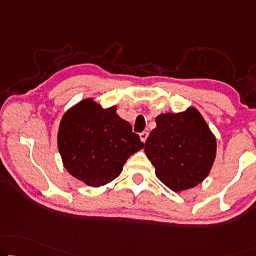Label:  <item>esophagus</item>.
<instances>
[{
  "instance_id": "1",
  "label": "esophagus",
  "mask_w": 256,
  "mask_h": 256,
  "mask_svg": "<svg viewBox=\"0 0 256 256\" xmlns=\"http://www.w3.org/2000/svg\"><path fill=\"white\" fill-rule=\"evenodd\" d=\"M147 136H148V133L147 132L144 131L142 133H140V139H141V141H142V142H146Z\"/></svg>"
}]
</instances>
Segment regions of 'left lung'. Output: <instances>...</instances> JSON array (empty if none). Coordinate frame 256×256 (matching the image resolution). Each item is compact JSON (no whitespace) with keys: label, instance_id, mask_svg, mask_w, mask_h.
Instances as JSON below:
<instances>
[{"label":"left lung","instance_id":"1","mask_svg":"<svg viewBox=\"0 0 256 256\" xmlns=\"http://www.w3.org/2000/svg\"><path fill=\"white\" fill-rule=\"evenodd\" d=\"M144 144L155 174L174 192L196 188L210 172L216 158V136L199 110L160 114Z\"/></svg>","mask_w":256,"mask_h":256}]
</instances>
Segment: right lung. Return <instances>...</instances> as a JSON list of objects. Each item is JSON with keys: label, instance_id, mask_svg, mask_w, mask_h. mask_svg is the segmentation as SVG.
<instances>
[{"label": "right lung", "instance_id": "right-lung-1", "mask_svg": "<svg viewBox=\"0 0 256 256\" xmlns=\"http://www.w3.org/2000/svg\"><path fill=\"white\" fill-rule=\"evenodd\" d=\"M117 106H102L92 98L68 109L57 132L63 166L72 177L87 186L100 188L120 176L126 160L144 148Z\"/></svg>", "mask_w": 256, "mask_h": 256}]
</instances>
